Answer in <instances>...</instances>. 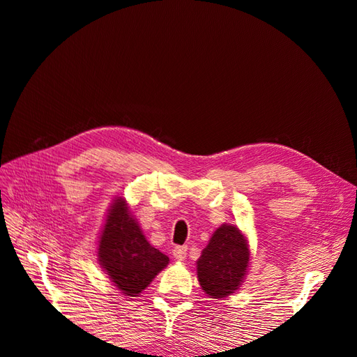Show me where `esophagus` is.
<instances>
[{
  "label": "esophagus",
  "mask_w": 357,
  "mask_h": 357,
  "mask_svg": "<svg viewBox=\"0 0 357 357\" xmlns=\"http://www.w3.org/2000/svg\"><path fill=\"white\" fill-rule=\"evenodd\" d=\"M172 255H174L177 261H185L186 256H188V247H185V245L176 247L174 250H172Z\"/></svg>",
  "instance_id": "esophagus-1"
}]
</instances>
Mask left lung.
<instances>
[{"label": "left lung", "instance_id": "left-lung-1", "mask_svg": "<svg viewBox=\"0 0 357 357\" xmlns=\"http://www.w3.org/2000/svg\"><path fill=\"white\" fill-rule=\"evenodd\" d=\"M248 261L250 252L245 236L236 226L222 225L197 262L202 290L215 299L235 294L245 277Z\"/></svg>", "mask_w": 357, "mask_h": 357}]
</instances>
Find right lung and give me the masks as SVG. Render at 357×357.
Returning <instances> with one entry per match:
<instances>
[{
	"label": "right lung",
	"mask_w": 357,
	"mask_h": 357,
	"mask_svg": "<svg viewBox=\"0 0 357 357\" xmlns=\"http://www.w3.org/2000/svg\"><path fill=\"white\" fill-rule=\"evenodd\" d=\"M98 261L125 296L138 294L168 265V256L150 245L123 198H116L100 236Z\"/></svg>",
	"instance_id": "obj_1"
}]
</instances>
